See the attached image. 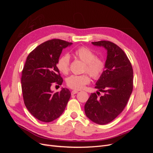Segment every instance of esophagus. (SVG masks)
I'll use <instances>...</instances> for the list:
<instances>
[{"mask_svg":"<svg viewBox=\"0 0 153 153\" xmlns=\"http://www.w3.org/2000/svg\"><path fill=\"white\" fill-rule=\"evenodd\" d=\"M78 91H72L71 94V95H74V94L78 93Z\"/></svg>","mask_w":153,"mask_h":153,"instance_id":"1","label":"esophagus"}]
</instances>
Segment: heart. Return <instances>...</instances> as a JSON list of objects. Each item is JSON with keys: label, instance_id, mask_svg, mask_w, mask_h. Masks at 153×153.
I'll use <instances>...</instances> for the list:
<instances>
[{"label": "heart", "instance_id": "heart-1", "mask_svg": "<svg viewBox=\"0 0 153 153\" xmlns=\"http://www.w3.org/2000/svg\"><path fill=\"white\" fill-rule=\"evenodd\" d=\"M75 57L84 63L85 66L84 71L87 72L94 79H98L103 73L105 64L103 59L96 57L95 53L86 47H80L74 52ZM70 57L67 53L59 57L57 62L59 71L67 74L69 70ZM90 82V77L87 74L81 75H71L67 78V85L74 90H80Z\"/></svg>", "mask_w": 153, "mask_h": 153}]
</instances>
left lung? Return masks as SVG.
<instances>
[{
    "label": "left lung",
    "mask_w": 153,
    "mask_h": 153,
    "mask_svg": "<svg viewBox=\"0 0 153 153\" xmlns=\"http://www.w3.org/2000/svg\"><path fill=\"white\" fill-rule=\"evenodd\" d=\"M92 44L107 52L104 72L95 87L104 95L98 98L96 93H92L84 110L91 121L103 125L112 121L126 106L133 91V71L126 53L117 45L108 41Z\"/></svg>",
    "instance_id": "obj_1"
}]
</instances>
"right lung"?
Here are the masks:
<instances>
[{
    "label": "right lung",
    "mask_w": 153,
    "mask_h": 153,
    "mask_svg": "<svg viewBox=\"0 0 153 153\" xmlns=\"http://www.w3.org/2000/svg\"><path fill=\"white\" fill-rule=\"evenodd\" d=\"M73 43L54 39L39 45L29 53L22 71V89L26 108L39 121L49 123L59 117L65 110L71 92L66 88L54 92L52 83L63 80L57 62L64 48Z\"/></svg>",
    "instance_id": "1"
}]
</instances>
